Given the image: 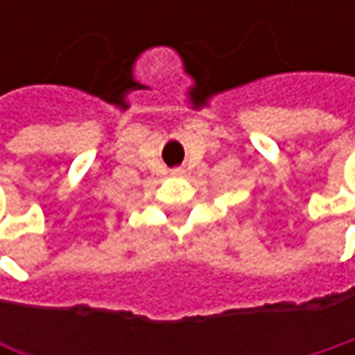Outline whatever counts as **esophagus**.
Here are the masks:
<instances>
[{
    "label": "esophagus",
    "instance_id": "esophagus-1",
    "mask_svg": "<svg viewBox=\"0 0 355 355\" xmlns=\"http://www.w3.org/2000/svg\"><path fill=\"white\" fill-rule=\"evenodd\" d=\"M171 175H173V177H182V175H184V171H182V168H173V171H171Z\"/></svg>",
    "mask_w": 355,
    "mask_h": 355
}]
</instances>
